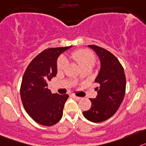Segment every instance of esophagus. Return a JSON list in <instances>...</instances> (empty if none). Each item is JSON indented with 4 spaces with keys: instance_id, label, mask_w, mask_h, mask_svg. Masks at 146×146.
Wrapping results in <instances>:
<instances>
[{
    "instance_id": "34e87169",
    "label": "esophagus",
    "mask_w": 146,
    "mask_h": 146,
    "mask_svg": "<svg viewBox=\"0 0 146 146\" xmlns=\"http://www.w3.org/2000/svg\"><path fill=\"white\" fill-rule=\"evenodd\" d=\"M72 98H74L75 100H76V101H80V100L82 99V98L78 97V96H74V95H73V96H72Z\"/></svg>"
}]
</instances>
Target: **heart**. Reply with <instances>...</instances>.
I'll list each match as a JSON object with an SVG mask.
<instances>
[{
    "instance_id": "1",
    "label": "heart",
    "mask_w": 146,
    "mask_h": 146,
    "mask_svg": "<svg viewBox=\"0 0 146 146\" xmlns=\"http://www.w3.org/2000/svg\"><path fill=\"white\" fill-rule=\"evenodd\" d=\"M71 57L77 62L82 69L85 68H92L96 62V56L93 52L88 49H79L75 50L71 54ZM68 64L66 59L63 56L59 58L57 62L59 70L64 69Z\"/></svg>"
}]
</instances>
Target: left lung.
I'll return each mask as SVG.
<instances>
[{"mask_svg": "<svg viewBox=\"0 0 146 146\" xmlns=\"http://www.w3.org/2000/svg\"><path fill=\"white\" fill-rule=\"evenodd\" d=\"M101 61V69L95 82L99 84L97 97L90 98L92 106L83 115L90 121L99 123L111 117L117 111L126 92V76L117 57L106 49L89 45Z\"/></svg>", "mask_w": 146, "mask_h": 146, "instance_id": "1", "label": "left lung"}]
</instances>
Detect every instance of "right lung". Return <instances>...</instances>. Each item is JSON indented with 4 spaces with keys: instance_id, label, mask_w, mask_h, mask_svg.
Returning <instances> with one entry per match:
<instances>
[{
    "instance_id": "right-lung-1",
    "label": "right lung",
    "mask_w": 146,
    "mask_h": 146,
    "mask_svg": "<svg viewBox=\"0 0 146 146\" xmlns=\"http://www.w3.org/2000/svg\"><path fill=\"white\" fill-rule=\"evenodd\" d=\"M71 46L43 50L29 63L23 76L20 97L24 109L35 122L51 126L62 117L63 108L69 96L52 94L48 81L57 73L56 59Z\"/></svg>"
}]
</instances>
